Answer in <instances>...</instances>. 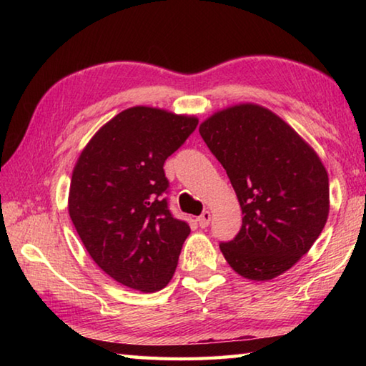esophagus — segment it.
Returning a JSON list of instances; mask_svg holds the SVG:
<instances>
[{
  "instance_id": "1",
  "label": "esophagus",
  "mask_w": 366,
  "mask_h": 366,
  "mask_svg": "<svg viewBox=\"0 0 366 366\" xmlns=\"http://www.w3.org/2000/svg\"><path fill=\"white\" fill-rule=\"evenodd\" d=\"M198 224L200 227H207L209 224V221H212V213L209 212H203L200 216H198Z\"/></svg>"
}]
</instances>
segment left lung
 <instances>
[{"label":"left lung","mask_w":366,"mask_h":366,"mask_svg":"<svg viewBox=\"0 0 366 366\" xmlns=\"http://www.w3.org/2000/svg\"><path fill=\"white\" fill-rule=\"evenodd\" d=\"M242 208V227L219 244L245 280L269 281L312 249L330 214V179L318 153L271 109L239 103L200 124Z\"/></svg>","instance_id":"obj_1"}]
</instances>
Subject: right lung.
<instances>
[{"label":"right lung","instance_id":"obj_1","mask_svg":"<svg viewBox=\"0 0 366 366\" xmlns=\"http://www.w3.org/2000/svg\"><path fill=\"white\" fill-rule=\"evenodd\" d=\"M197 124L194 114L132 107L79 154L67 209L92 259L122 286L157 292L174 276L190 227L169 213L163 164Z\"/></svg>","mask_w":366,"mask_h":366}]
</instances>
